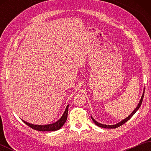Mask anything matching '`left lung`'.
Segmentation results:
<instances>
[{
  "label": "left lung",
  "instance_id": "left-lung-1",
  "mask_svg": "<svg viewBox=\"0 0 151 151\" xmlns=\"http://www.w3.org/2000/svg\"><path fill=\"white\" fill-rule=\"evenodd\" d=\"M144 93H145V89H144V90H143V95H142V97H141L140 101H139V102L138 103V104H137V107H136L135 109H134V110L132 112V113H131V114H130V115H129V116H128L127 118H125L124 119H123V121H121V122H119V123H118L115 124H113V125H106V124H101V123H99V122H97V121H95V120L92 117V116H91V119L93 120V121L94 122V123H95L96 125H97V126L102 127V128H104V129H115V128H117V127H119L121 126L122 124H124L125 123H126V122H127L128 121H129V120L133 116V115H134V114H135L136 112L137 111V110H138V109L139 108V107L141 106V104H142V103L143 99Z\"/></svg>",
  "mask_w": 151,
  "mask_h": 151
}]
</instances>
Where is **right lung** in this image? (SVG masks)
<instances>
[{
    "label": "right lung",
    "instance_id": "right-lung-1",
    "mask_svg": "<svg viewBox=\"0 0 151 151\" xmlns=\"http://www.w3.org/2000/svg\"><path fill=\"white\" fill-rule=\"evenodd\" d=\"M69 104L67 106V107L65 110V111H64L63 114L62 115V116L61 117V118L58 121H57L56 122L52 124H45V125H38V124H33L29 123H27L24 120L21 119L24 122V123L28 125V127H30L32 129H33L36 130L38 131H55L59 130L60 129L62 128V127L64 124V123L66 122L67 118V114H68V108H69Z\"/></svg>",
    "mask_w": 151,
    "mask_h": 151
}]
</instances>
